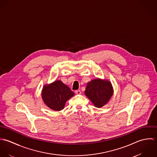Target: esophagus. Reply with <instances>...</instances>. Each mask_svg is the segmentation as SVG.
Masks as SVG:
<instances>
[{
	"label": "esophagus",
	"instance_id": "obj_1",
	"mask_svg": "<svg viewBox=\"0 0 157 157\" xmlns=\"http://www.w3.org/2000/svg\"><path fill=\"white\" fill-rule=\"evenodd\" d=\"M75 93L76 94H77V95H80V94H82V92H81L80 90H76L75 91Z\"/></svg>",
	"mask_w": 157,
	"mask_h": 157
}]
</instances>
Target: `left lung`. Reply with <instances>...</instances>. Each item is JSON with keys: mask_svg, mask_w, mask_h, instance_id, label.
<instances>
[{"mask_svg": "<svg viewBox=\"0 0 157 157\" xmlns=\"http://www.w3.org/2000/svg\"><path fill=\"white\" fill-rule=\"evenodd\" d=\"M113 94L112 83L108 80L95 78L87 83L85 94L97 108H101L109 101Z\"/></svg>", "mask_w": 157, "mask_h": 157, "instance_id": "8db88e82", "label": "left lung"}]
</instances>
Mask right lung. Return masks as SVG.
<instances>
[{
	"label": "right lung",
	"mask_w": 157,
	"mask_h": 157,
	"mask_svg": "<svg viewBox=\"0 0 157 157\" xmlns=\"http://www.w3.org/2000/svg\"><path fill=\"white\" fill-rule=\"evenodd\" d=\"M74 95V93L61 80L46 84L42 90V98L44 103L55 111L64 109L66 102Z\"/></svg>",
	"instance_id": "1"
}]
</instances>
